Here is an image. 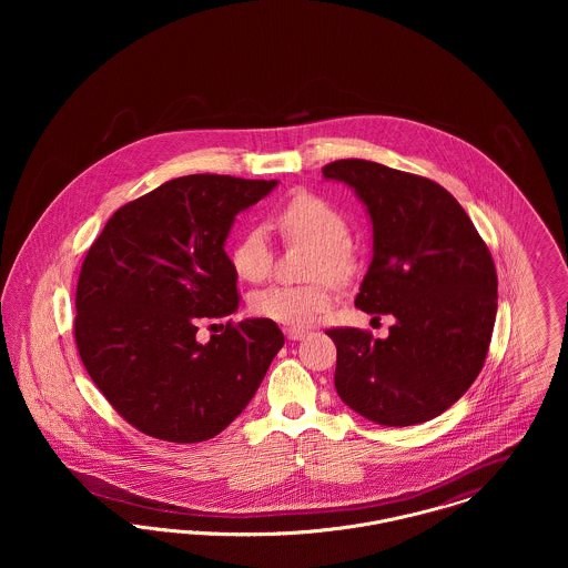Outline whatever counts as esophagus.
Masks as SVG:
<instances>
[{
	"instance_id": "esophagus-1",
	"label": "esophagus",
	"mask_w": 568,
	"mask_h": 568,
	"mask_svg": "<svg viewBox=\"0 0 568 568\" xmlns=\"http://www.w3.org/2000/svg\"><path fill=\"white\" fill-rule=\"evenodd\" d=\"M285 336H287L290 341H302V338L306 336V329H297V327H287V329H285Z\"/></svg>"
}]
</instances>
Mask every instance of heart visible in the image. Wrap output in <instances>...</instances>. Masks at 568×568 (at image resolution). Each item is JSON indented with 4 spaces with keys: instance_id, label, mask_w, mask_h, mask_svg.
<instances>
[{
    "instance_id": "heart-1",
    "label": "heart",
    "mask_w": 568,
    "mask_h": 568,
    "mask_svg": "<svg viewBox=\"0 0 568 568\" xmlns=\"http://www.w3.org/2000/svg\"><path fill=\"white\" fill-rule=\"evenodd\" d=\"M274 225L287 241L315 248L311 276L343 281L355 268L347 219L322 197L311 193L296 195L274 215ZM230 262L243 281H264L272 268V246L266 232L262 227L244 230L230 251ZM332 302L334 292L327 281L308 285L276 283L251 296V311L276 324L304 327L327 313Z\"/></svg>"
}]
</instances>
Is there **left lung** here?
<instances>
[{
  "mask_svg": "<svg viewBox=\"0 0 568 568\" xmlns=\"http://www.w3.org/2000/svg\"><path fill=\"white\" fill-rule=\"evenodd\" d=\"M373 221V262L355 306L394 315L387 338L329 327L341 400L381 426L428 422L466 394L486 362L498 278L489 248L458 200L430 179L366 160H338Z\"/></svg>",
  "mask_w": 568,
  "mask_h": 568,
  "instance_id": "1",
  "label": "left lung"
}]
</instances>
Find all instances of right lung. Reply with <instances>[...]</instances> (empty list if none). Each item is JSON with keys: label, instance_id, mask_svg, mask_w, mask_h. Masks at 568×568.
I'll list each match as a JSON object with an SVG mask.
<instances>
[{"label": "right lung", "instance_id": "right-lung-1", "mask_svg": "<svg viewBox=\"0 0 568 568\" xmlns=\"http://www.w3.org/2000/svg\"><path fill=\"white\" fill-rule=\"evenodd\" d=\"M276 181L190 174L121 206L87 251L74 338L112 408L140 433L202 443L255 396L285 338L271 320L200 325L232 315L241 296L223 248L234 216ZM213 327V325H211Z\"/></svg>", "mask_w": 568, "mask_h": 568}]
</instances>
